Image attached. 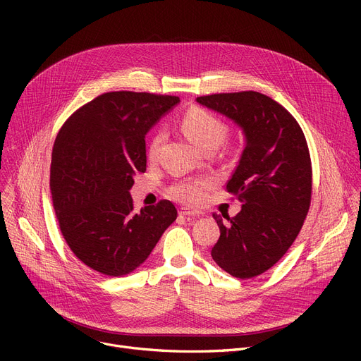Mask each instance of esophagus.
<instances>
[{"instance_id":"1","label":"esophagus","mask_w":361,"mask_h":361,"mask_svg":"<svg viewBox=\"0 0 361 361\" xmlns=\"http://www.w3.org/2000/svg\"><path fill=\"white\" fill-rule=\"evenodd\" d=\"M178 214H180V216H192V218H195V216H199V215H200L197 211L187 209V207H181V209L178 211Z\"/></svg>"}]
</instances>
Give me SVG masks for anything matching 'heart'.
<instances>
[{"mask_svg":"<svg viewBox=\"0 0 361 361\" xmlns=\"http://www.w3.org/2000/svg\"><path fill=\"white\" fill-rule=\"evenodd\" d=\"M181 128L200 150L206 149L207 146H219L225 137V126L215 117L211 112H207L200 108L188 109L181 120ZM164 143V133L159 131L152 137L149 147H147V157L150 161H155L158 158L159 149ZM212 185L211 178H197V180H187L174 184L171 187V196H174L177 200L197 204L203 200L206 190Z\"/></svg>","mask_w":361,"mask_h":361,"instance_id":"b5f03b06","label":"heart"}]
</instances>
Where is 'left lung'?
<instances>
[{"label":"left lung","instance_id":"8db88e82","mask_svg":"<svg viewBox=\"0 0 361 361\" xmlns=\"http://www.w3.org/2000/svg\"><path fill=\"white\" fill-rule=\"evenodd\" d=\"M231 120L244 149L228 192L243 203L234 216L214 214L219 240L211 252L219 268L249 279L272 268L287 253L312 197V164L305 135L291 114L259 92L216 93L196 98Z\"/></svg>","mask_w":361,"mask_h":361}]
</instances>
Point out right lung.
Wrapping results in <instances>:
<instances>
[{
    "mask_svg": "<svg viewBox=\"0 0 361 361\" xmlns=\"http://www.w3.org/2000/svg\"><path fill=\"white\" fill-rule=\"evenodd\" d=\"M178 104V97L104 93L56 136L49 178L56 221L71 252L93 271H136L176 221L169 200L133 211L130 190L136 173L146 171L147 131Z\"/></svg>",
    "mask_w": 361,
    "mask_h": 361,
    "instance_id": "1",
    "label": "right lung"
}]
</instances>
